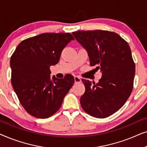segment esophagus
Wrapping results in <instances>:
<instances>
[{
	"instance_id": "1",
	"label": "esophagus",
	"mask_w": 147,
	"mask_h": 147,
	"mask_svg": "<svg viewBox=\"0 0 147 147\" xmlns=\"http://www.w3.org/2000/svg\"><path fill=\"white\" fill-rule=\"evenodd\" d=\"M74 81H75V83H80V82H82V80L81 78L78 77V76H75V77H74Z\"/></svg>"
}]
</instances>
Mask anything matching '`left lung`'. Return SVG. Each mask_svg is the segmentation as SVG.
Listing matches in <instances>:
<instances>
[{"label": "left lung", "instance_id": "left-lung-1", "mask_svg": "<svg viewBox=\"0 0 147 147\" xmlns=\"http://www.w3.org/2000/svg\"><path fill=\"white\" fill-rule=\"evenodd\" d=\"M72 34L87 50L90 65L102 73L96 84L82 80L86 88L80 98L82 108L94 117H108L122 107L133 89L135 63L130 46L112 31H79Z\"/></svg>", "mask_w": 147, "mask_h": 147}]
</instances>
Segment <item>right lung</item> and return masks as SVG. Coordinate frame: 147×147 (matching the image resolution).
<instances>
[{
  "label": "right lung",
  "instance_id": "add662e5",
  "mask_svg": "<svg viewBox=\"0 0 147 147\" xmlns=\"http://www.w3.org/2000/svg\"><path fill=\"white\" fill-rule=\"evenodd\" d=\"M74 38L71 34L45 33L22 41L10 61L11 83L27 113L47 118L59 110L74 84L71 75L50 77V66L59 61L61 52Z\"/></svg>",
  "mask_w": 147,
  "mask_h": 147
}]
</instances>
